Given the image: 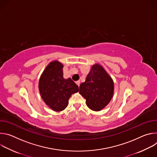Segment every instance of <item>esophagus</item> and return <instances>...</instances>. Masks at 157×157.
I'll return each instance as SVG.
<instances>
[{"label":"esophagus","mask_w":157,"mask_h":157,"mask_svg":"<svg viewBox=\"0 0 157 157\" xmlns=\"http://www.w3.org/2000/svg\"><path fill=\"white\" fill-rule=\"evenodd\" d=\"M76 84L78 86H79V85H80V81H76Z\"/></svg>","instance_id":"esophagus-1"}]
</instances>
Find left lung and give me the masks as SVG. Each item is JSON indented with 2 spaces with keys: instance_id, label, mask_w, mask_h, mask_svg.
<instances>
[{
  "instance_id": "left-lung-1",
  "label": "left lung",
  "mask_w": 157,
  "mask_h": 157,
  "mask_svg": "<svg viewBox=\"0 0 157 157\" xmlns=\"http://www.w3.org/2000/svg\"><path fill=\"white\" fill-rule=\"evenodd\" d=\"M114 82L103 67L94 64L84 82L79 86L80 94L86 99L87 107L94 111L103 109L114 94Z\"/></svg>"
}]
</instances>
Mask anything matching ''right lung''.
I'll use <instances>...</instances> for the list:
<instances>
[{
    "label": "right lung",
    "instance_id": "right-lung-1",
    "mask_svg": "<svg viewBox=\"0 0 157 157\" xmlns=\"http://www.w3.org/2000/svg\"><path fill=\"white\" fill-rule=\"evenodd\" d=\"M63 65L58 61L49 63L41 74L38 88L45 104L53 110H63L71 95L79 91L78 85L70 78L64 79Z\"/></svg>",
    "mask_w": 157,
    "mask_h": 157
}]
</instances>
